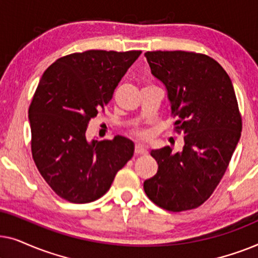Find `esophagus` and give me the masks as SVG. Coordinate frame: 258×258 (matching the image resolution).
Instances as JSON below:
<instances>
[{"label":"esophagus","instance_id":"esophagus-1","mask_svg":"<svg viewBox=\"0 0 258 258\" xmlns=\"http://www.w3.org/2000/svg\"><path fill=\"white\" fill-rule=\"evenodd\" d=\"M135 154L136 155H144V154H147V148L144 147L143 144H141V143L136 144V146H135Z\"/></svg>","mask_w":258,"mask_h":258}]
</instances>
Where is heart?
I'll return each mask as SVG.
<instances>
[{
    "label": "heart",
    "instance_id": "obj_1",
    "mask_svg": "<svg viewBox=\"0 0 258 258\" xmlns=\"http://www.w3.org/2000/svg\"><path fill=\"white\" fill-rule=\"evenodd\" d=\"M137 135H139V136H146V134L142 133V132H139V133H137Z\"/></svg>",
    "mask_w": 258,
    "mask_h": 258
}]
</instances>
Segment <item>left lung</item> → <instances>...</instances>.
I'll return each instance as SVG.
<instances>
[{
  "label": "left lung",
  "mask_w": 258,
  "mask_h": 258,
  "mask_svg": "<svg viewBox=\"0 0 258 258\" xmlns=\"http://www.w3.org/2000/svg\"><path fill=\"white\" fill-rule=\"evenodd\" d=\"M155 79L167 89L182 151L151 150L157 174L144 181L147 196L165 210L200 207L227 170L242 132V118L230 77L218 62L189 51H147Z\"/></svg>",
  "instance_id": "1"
}]
</instances>
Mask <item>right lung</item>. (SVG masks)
Instances as JSON below:
<instances>
[{
	"mask_svg": "<svg viewBox=\"0 0 258 258\" xmlns=\"http://www.w3.org/2000/svg\"><path fill=\"white\" fill-rule=\"evenodd\" d=\"M141 52H75L56 59L42 75L29 107L31 153L42 177L62 199L98 200L133 157L135 144L126 137L88 141L86 133Z\"/></svg>",
	"mask_w": 258,
	"mask_h": 258,
	"instance_id": "right-lung-1",
	"label": "right lung"
}]
</instances>
